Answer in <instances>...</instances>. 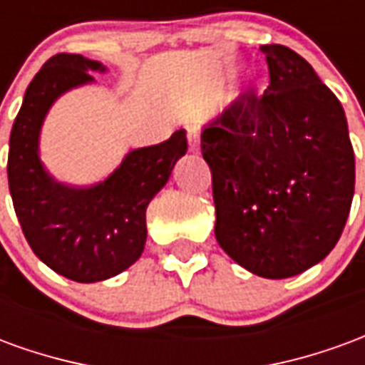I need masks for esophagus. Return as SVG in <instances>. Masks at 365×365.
<instances>
[{"instance_id": "esophagus-1", "label": "esophagus", "mask_w": 365, "mask_h": 365, "mask_svg": "<svg viewBox=\"0 0 365 365\" xmlns=\"http://www.w3.org/2000/svg\"><path fill=\"white\" fill-rule=\"evenodd\" d=\"M187 140H190L191 150L199 152V143H201V140H199V130H197V128H193V127L187 128Z\"/></svg>"}]
</instances>
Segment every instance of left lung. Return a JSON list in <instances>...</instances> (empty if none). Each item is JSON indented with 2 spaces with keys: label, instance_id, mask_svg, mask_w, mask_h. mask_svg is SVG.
I'll return each instance as SVG.
<instances>
[{
  "label": "left lung",
  "instance_id": "obj_1",
  "mask_svg": "<svg viewBox=\"0 0 365 365\" xmlns=\"http://www.w3.org/2000/svg\"><path fill=\"white\" fill-rule=\"evenodd\" d=\"M269 86L246 91L203 125L213 172L215 237L248 272L303 274L336 246L356 182L348 123L313 66L282 44H264Z\"/></svg>",
  "mask_w": 365,
  "mask_h": 365
}]
</instances>
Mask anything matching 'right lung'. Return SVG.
I'll return each instance as SVG.
<instances>
[{"label":"right lung","instance_id":"add662e5","mask_svg":"<svg viewBox=\"0 0 365 365\" xmlns=\"http://www.w3.org/2000/svg\"><path fill=\"white\" fill-rule=\"evenodd\" d=\"M107 66L82 54H56L29 83L9 136L7 178L29 246L56 274L96 283L130 268L146 242V207L187 152L180 128L168 140L130 148L101 182H58L41 158V133L51 107L68 91L96 83Z\"/></svg>","mask_w":365,"mask_h":365}]
</instances>
